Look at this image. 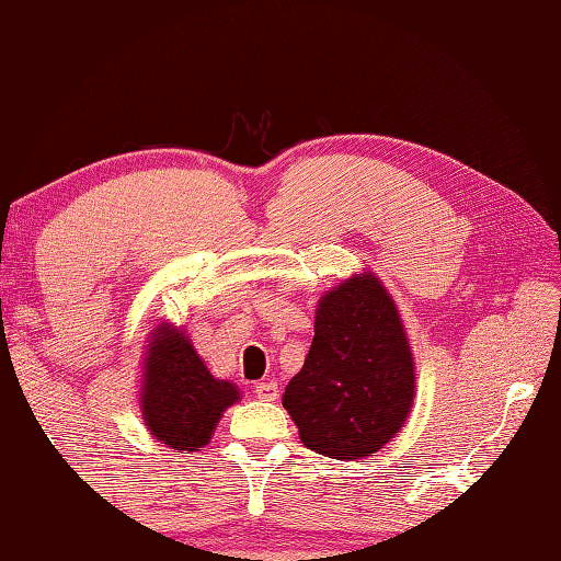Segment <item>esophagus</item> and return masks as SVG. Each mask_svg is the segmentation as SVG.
I'll use <instances>...</instances> for the list:
<instances>
[{
  "label": "esophagus",
  "mask_w": 561,
  "mask_h": 561,
  "mask_svg": "<svg viewBox=\"0 0 561 561\" xmlns=\"http://www.w3.org/2000/svg\"><path fill=\"white\" fill-rule=\"evenodd\" d=\"M254 393H257V398H262V401H277L279 398V386L277 381H260L257 386H254Z\"/></svg>",
  "instance_id": "esophagus-1"
}]
</instances>
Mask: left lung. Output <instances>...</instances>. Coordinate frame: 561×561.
<instances>
[{"label":"left lung","mask_w":561,"mask_h":561,"mask_svg":"<svg viewBox=\"0 0 561 561\" xmlns=\"http://www.w3.org/2000/svg\"><path fill=\"white\" fill-rule=\"evenodd\" d=\"M415 366L401 314L371 272L354 274L319 299L314 339L282 405L309 450L366 458L403 428Z\"/></svg>","instance_id":"8db88e82"}]
</instances>
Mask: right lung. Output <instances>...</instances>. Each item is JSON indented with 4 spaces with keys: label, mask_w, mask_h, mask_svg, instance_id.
Here are the masks:
<instances>
[{
    "label": "right lung",
    "mask_w": 561,
    "mask_h": 561,
    "mask_svg": "<svg viewBox=\"0 0 561 561\" xmlns=\"http://www.w3.org/2000/svg\"><path fill=\"white\" fill-rule=\"evenodd\" d=\"M237 401V386L207 371L185 331L165 321L153 331L144 358L140 413L156 440L178 453H195Z\"/></svg>",
    "instance_id": "1"
}]
</instances>
